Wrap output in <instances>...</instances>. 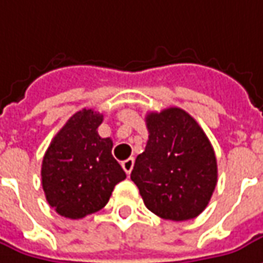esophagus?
I'll return each instance as SVG.
<instances>
[{
	"label": "esophagus",
	"mask_w": 263,
	"mask_h": 263,
	"mask_svg": "<svg viewBox=\"0 0 263 263\" xmlns=\"http://www.w3.org/2000/svg\"><path fill=\"white\" fill-rule=\"evenodd\" d=\"M122 168H124L125 173L129 176V174H131L132 168H134V158H128V160L122 161Z\"/></svg>",
	"instance_id": "1"
}]
</instances>
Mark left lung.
Listing matches in <instances>:
<instances>
[{
  "instance_id": "left-lung-1",
  "label": "left lung",
  "mask_w": 263,
  "mask_h": 263,
  "mask_svg": "<svg viewBox=\"0 0 263 263\" xmlns=\"http://www.w3.org/2000/svg\"><path fill=\"white\" fill-rule=\"evenodd\" d=\"M145 122L149 135L131 180L146 209L167 220L197 217L217 184V162L207 135L180 108L149 112Z\"/></svg>"
}]
</instances>
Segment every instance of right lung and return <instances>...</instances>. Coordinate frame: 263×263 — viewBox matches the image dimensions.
<instances>
[{
  "mask_svg": "<svg viewBox=\"0 0 263 263\" xmlns=\"http://www.w3.org/2000/svg\"><path fill=\"white\" fill-rule=\"evenodd\" d=\"M103 115L82 109L50 142L42 164L46 200L67 219H82L106 206L115 185L126 174L112 157L114 142L101 138Z\"/></svg>",
  "mask_w": 263,
  "mask_h": 263,
  "instance_id": "obj_1",
  "label": "right lung"
}]
</instances>
